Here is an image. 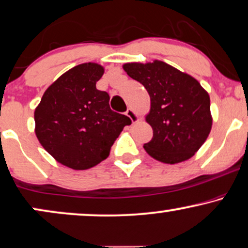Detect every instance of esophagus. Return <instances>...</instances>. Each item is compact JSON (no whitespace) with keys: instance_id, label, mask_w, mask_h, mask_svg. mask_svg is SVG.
Returning a JSON list of instances; mask_svg holds the SVG:
<instances>
[{"instance_id":"esophagus-1","label":"esophagus","mask_w":248,"mask_h":248,"mask_svg":"<svg viewBox=\"0 0 248 248\" xmlns=\"http://www.w3.org/2000/svg\"><path fill=\"white\" fill-rule=\"evenodd\" d=\"M126 114H127V117L130 119L133 124H136V122L140 121V115L137 114L133 108H128L127 112H126Z\"/></svg>"}]
</instances>
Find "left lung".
I'll use <instances>...</instances> for the list:
<instances>
[{
  "mask_svg": "<svg viewBox=\"0 0 248 248\" xmlns=\"http://www.w3.org/2000/svg\"><path fill=\"white\" fill-rule=\"evenodd\" d=\"M122 67L143 84L151 99L145 120L153 137L144 144L145 151L170 165L193 156L212 129L208 93L193 77L161 61L127 62Z\"/></svg>",
  "mask_w": 248,
  "mask_h": 248,
  "instance_id": "8db88e82",
  "label": "left lung"
}]
</instances>
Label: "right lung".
I'll return each mask as SVG.
<instances>
[{
	"label": "right lung",
	"instance_id": "add662e5",
	"mask_svg": "<svg viewBox=\"0 0 248 248\" xmlns=\"http://www.w3.org/2000/svg\"><path fill=\"white\" fill-rule=\"evenodd\" d=\"M104 74L97 62H84L61 75L43 93L34 112L41 145L59 164L75 170L98 165L130 119L113 112L109 96L96 88Z\"/></svg>",
	"mask_w": 248,
	"mask_h": 248
}]
</instances>
